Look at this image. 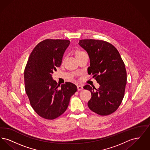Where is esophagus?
Listing matches in <instances>:
<instances>
[{
	"instance_id": "1",
	"label": "esophagus",
	"mask_w": 150,
	"mask_h": 150,
	"mask_svg": "<svg viewBox=\"0 0 150 150\" xmlns=\"http://www.w3.org/2000/svg\"><path fill=\"white\" fill-rule=\"evenodd\" d=\"M77 88H78V91H81V90L83 89V86H81V85H78V86H77Z\"/></svg>"
}]
</instances>
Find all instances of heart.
Instances as JSON below:
<instances>
[{
    "label": "heart",
    "instance_id": "obj_1",
    "mask_svg": "<svg viewBox=\"0 0 150 150\" xmlns=\"http://www.w3.org/2000/svg\"><path fill=\"white\" fill-rule=\"evenodd\" d=\"M84 53V52H82V51H78L77 52V53H76V55H78L79 54H81V53Z\"/></svg>",
    "mask_w": 150,
    "mask_h": 150
}]
</instances>
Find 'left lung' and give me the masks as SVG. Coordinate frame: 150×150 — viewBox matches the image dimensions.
Wrapping results in <instances>:
<instances>
[{"label":"left lung","instance_id":"1","mask_svg":"<svg viewBox=\"0 0 150 150\" xmlns=\"http://www.w3.org/2000/svg\"><path fill=\"white\" fill-rule=\"evenodd\" d=\"M79 44L89 57L88 74H92L100 86L98 89L84 86L92 94L88 106L100 115L111 114L120 105L127 84V71L120 54L114 45L103 40L84 39Z\"/></svg>","mask_w":150,"mask_h":150}]
</instances>
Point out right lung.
I'll return each instance as SVG.
<instances>
[{
	"instance_id": "1",
	"label": "right lung",
	"mask_w": 150,
	"mask_h": 150,
	"mask_svg": "<svg viewBox=\"0 0 150 150\" xmlns=\"http://www.w3.org/2000/svg\"><path fill=\"white\" fill-rule=\"evenodd\" d=\"M69 40L46 39L31 53L24 71L25 91L30 105L42 117L53 120L64 113L77 86L70 82L58 85L52 74L62 62Z\"/></svg>"
}]
</instances>
